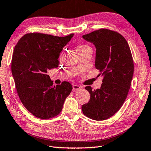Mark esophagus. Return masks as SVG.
<instances>
[{"mask_svg": "<svg viewBox=\"0 0 151 151\" xmlns=\"http://www.w3.org/2000/svg\"><path fill=\"white\" fill-rule=\"evenodd\" d=\"M81 88H82L81 86H80L77 84H75V85L73 86V91L74 92H76V91L80 90V89H81Z\"/></svg>", "mask_w": 151, "mask_h": 151, "instance_id": "1", "label": "esophagus"}]
</instances>
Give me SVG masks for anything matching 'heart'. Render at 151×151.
Masks as SVG:
<instances>
[{"mask_svg": "<svg viewBox=\"0 0 151 151\" xmlns=\"http://www.w3.org/2000/svg\"><path fill=\"white\" fill-rule=\"evenodd\" d=\"M88 46L87 45H80L77 47V49H76V50H79V49H84V48H86V47H88Z\"/></svg>", "mask_w": 151, "mask_h": 151, "instance_id": "1", "label": "heart"}]
</instances>
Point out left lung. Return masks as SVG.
<instances>
[{
  "label": "left lung",
  "instance_id": "left-lung-1",
  "mask_svg": "<svg viewBox=\"0 0 151 151\" xmlns=\"http://www.w3.org/2000/svg\"><path fill=\"white\" fill-rule=\"evenodd\" d=\"M82 37L95 45V66L104 78L100 89L85 88L90 99L82 110L93 120L107 119L119 110L127 97L134 74L132 54L126 40L116 32L102 28Z\"/></svg>",
  "mask_w": 151,
  "mask_h": 151
}]
</instances>
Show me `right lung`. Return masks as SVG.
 <instances>
[{
	"mask_svg": "<svg viewBox=\"0 0 151 151\" xmlns=\"http://www.w3.org/2000/svg\"><path fill=\"white\" fill-rule=\"evenodd\" d=\"M73 36L27 34L14 48L12 73L19 99L32 114L41 119L58 115L72 91L69 82L54 86L47 71L58 66L60 53Z\"/></svg>",
	"mask_w": 151,
	"mask_h": 151,
	"instance_id": "right-lung-1",
	"label": "right lung"
}]
</instances>
